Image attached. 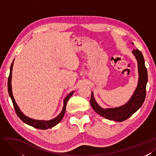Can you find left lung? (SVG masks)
Wrapping results in <instances>:
<instances>
[{
    "mask_svg": "<svg viewBox=\"0 0 156 156\" xmlns=\"http://www.w3.org/2000/svg\"><path fill=\"white\" fill-rule=\"evenodd\" d=\"M133 44V43H131ZM132 53L135 57L138 64L139 80L133 94L127 103L115 108H103L98 105L91 92L90 104L93 109L102 117L109 120L121 122L128 119L136 112L143 104L146 97V87L148 82V73L145 66L143 55L138 49H133Z\"/></svg>",
    "mask_w": 156,
    "mask_h": 156,
    "instance_id": "left-lung-1",
    "label": "left lung"
}]
</instances>
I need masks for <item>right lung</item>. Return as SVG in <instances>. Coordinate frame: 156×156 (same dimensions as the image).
I'll return each instance as SVG.
<instances>
[{
    "instance_id": "1",
    "label": "right lung",
    "mask_w": 156,
    "mask_h": 156,
    "mask_svg": "<svg viewBox=\"0 0 156 156\" xmlns=\"http://www.w3.org/2000/svg\"><path fill=\"white\" fill-rule=\"evenodd\" d=\"M14 59L13 60V62L10 66V74H9V77L8 80V91L9 95H10L12 99L13 105H14V107L17 116L21 119V121H23L26 124H27V125L32 126L34 128L39 129H50L53 127H54L61 121L62 118H63V117L64 116V114L66 110V103H67V101L70 99V97L73 95V94L74 93L75 91H71L69 94L63 100V109H62L60 114L55 118L50 119V120H46H46H38V119H34L29 118L21 112V110L19 108V106H17L16 103V102L14 98V96H13L12 89V73L13 65H14Z\"/></svg>"
}]
</instances>
